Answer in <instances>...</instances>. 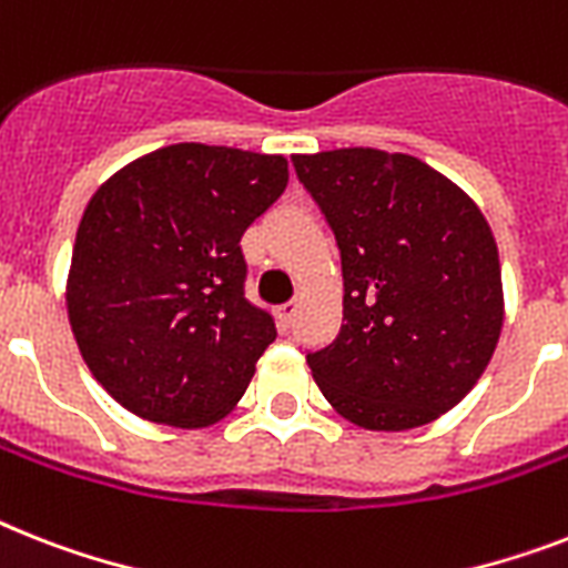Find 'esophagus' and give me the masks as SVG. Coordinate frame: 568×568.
<instances>
[{"label": "esophagus", "instance_id": "esophagus-1", "mask_svg": "<svg viewBox=\"0 0 568 568\" xmlns=\"http://www.w3.org/2000/svg\"><path fill=\"white\" fill-rule=\"evenodd\" d=\"M294 317H297V303H283V306L276 308V321L283 329H292Z\"/></svg>", "mask_w": 568, "mask_h": 568}]
</instances>
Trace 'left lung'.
<instances>
[{
    "label": "left lung",
    "instance_id": "left-lung-1",
    "mask_svg": "<svg viewBox=\"0 0 568 568\" xmlns=\"http://www.w3.org/2000/svg\"><path fill=\"white\" fill-rule=\"evenodd\" d=\"M341 251L344 324L306 353L338 414L403 432L458 405L501 332L499 251L481 210L417 156L294 154Z\"/></svg>",
    "mask_w": 568,
    "mask_h": 568
}]
</instances>
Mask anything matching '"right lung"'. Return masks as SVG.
<instances>
[{"instance_id": "add662e5", "label": "right lung", "mask_w": 568, "mask_h": 568, "mask_svg": "<svg viewBox=\"0 0 568 568\" xmlns=\"http://www.w3.org/2000/svg\"><path fill=\"white\" fill-rule=\"evenodd\" d=\"M288 183L276 154L180 142L124 165L87 204L67 306L119 405L163 426L221 419L276 338L247 300L244 230Z\"/></svg>"}]
</instances>
